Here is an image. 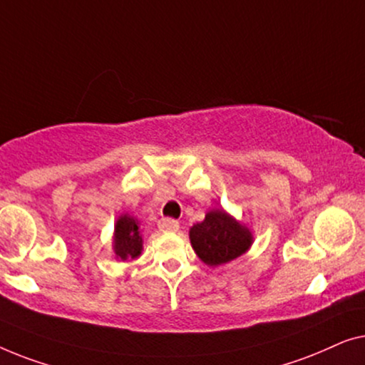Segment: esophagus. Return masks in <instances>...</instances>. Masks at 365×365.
<instances>
[{
  "label": "esophagus",
  "mask_w": 365,
  "mask_h": 365,
  "mask_svg": "<svg viewBox=\"0 0 365 365\" xmlns=\"http://www.w3.org/2000/svg\"><path fill=\"white\" fill-rule=\"evenodd\" d=\"M158 228H160L162 232H177V230L180 228V225H178L177 220L173 218H162L160 222H158Z\"/></svg>",
  "instance_id": "1"
}]
</instances>
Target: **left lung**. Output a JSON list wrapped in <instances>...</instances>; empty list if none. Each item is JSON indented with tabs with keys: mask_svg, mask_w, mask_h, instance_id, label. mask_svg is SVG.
<instances>
[{
	"mask_svg": "<svg viewBox=\"0 0 365 365\" xmlns=\"http://www.w3.org/2000/svg\"><path fill=\"white\" fill-rule=\"evenodd\" d=\"M190 243L205 264L220 266L245 255L253 243V235L225 210L217 208L190 228Z\"/></svg>",
	"mask_w": 365,
	"mask_h": 365,
	"instance_id": "obj_1",
	"label": "left lung"
}]
</instances>
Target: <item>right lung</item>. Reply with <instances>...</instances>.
Here are the masks:
<instances>
[{"mask_svg": "<svg viewBox=\"0 0 365 365\" xmlns=\"http://www.w3.org/2000/svg\"><path fill=\"white\" fill-rule=\"evenodd\" d=\"M114 253L120 261H132L142 253V235L138 230V220L130 215H122L115 223Z\"/></svg>", "mask_w": 365, "mask_h": 365, "instance_id": "obj_1", "label": "right lung"}]
</instances>
